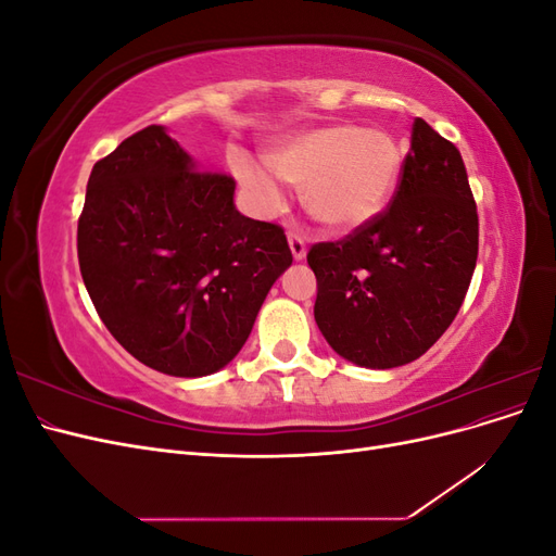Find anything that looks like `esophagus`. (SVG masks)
Segmentation results:
<instances>
[{
  "instance_id": "esophagus-1",
  "label": "esophagus",
  "mask_w": 556,
  "mask_h": 556,
  "mask_svg": "<svg viewBox=\"0 0 556 556\" xmlns=\"http://www.w3.org/2000/svg\"><path fill=\"white\" fill-rule=\"evenodd\" d=\"M288 241H290V250H292V257L294 260H304L306 257V239L301 237L296 231L288 233Z\"/></svg>"
}]
</instances>
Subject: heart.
<instances>
[{"mask_svg": "<svg viewBox=\"0 0 556 556\" xmlns=\"http://www.w3.org/2000/svg\"><path fill=\"white\" fill-rule=\"evenodd\" d=\"M282 180L304 185L308 211L327 227H364L390 201L401 169V153L390 134L376 127L327 125L282 141L266 155ZM239 176L262 213H276L285 192L271 172L241 164Z\"/></svg>", "mask_w": 556, "mask_h": 556, "instance_id": "obj_1", "label": "heart"}]
</instances>
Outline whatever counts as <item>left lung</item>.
<instances>
[{"instance_id":"left-lung-1","label":"left lung","mask_w":556,"mask_h":556,"mask_svg":"<svg viewBox=\"0 0 556 556\" xmlns=\"http://www.w3.org/2000/svg\"><path fill=\"white\" fill-rule=\"evenodd\" d=\"M478 260V208L459 150L415 117L390 206L341 241L315 243V323L348 362L403 366L457 317Z\"/></svg>"}]
</instances>
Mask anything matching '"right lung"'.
Wrapping results in <instances>:
<instances>
[{
    "label": "right lung",
    "instance_id": "right-lung-1",
    "mask_svg": "<svg viewBox=\"0 0 556 556\" xmlns=\"http://www.w3.org/2000/svg\"><path fill=\"white\" fill-rule=\"evenodd\" d=\"M233 188L231 176L197 169L160 125L92 166L80 276L113 339L160 374L220 371L292 264L282 227L241 215Z\"/></svg>",
    "mask_w": 556,
    "mask_h": 556
}]
</instances>
